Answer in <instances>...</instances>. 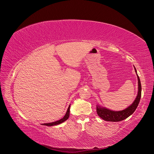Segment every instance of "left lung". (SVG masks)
<instances>
[{
	"label": "left lung",
	"instance_id": "8db88e82",
	"mask_svg": "<svg viewBox=\"0 0 154 154\" xmlns=\"http://www.w3.org/2000/svg\"><path fill=\"white\" fill-rule=\"evenodd\" d=\"M135 71L137 73V78H138V91L137 93V96L134 100V101L132 103L130 106H129L126 109H123V110L121 111H113L111 109H107L105 107H102L99 105L97 106V112L98 115L100 117L101 119L105 121L108 122H120L122 120H123L128 118L131 115H132L134 112L137 109L139 102H140V98H141V91H142V86H141V83L140 78H139L137 70L134 66Z\"/></svg>",
	"mask_w": 154,
	"mask_h": 154
}]
</instances>
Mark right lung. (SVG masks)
I'll use <instances>...</instances> for the list:
<instances>
[{
    "mask_svg": "<svg viewBox=\"0 0 154 154\" xmlns=\"http://www.w3.org/2000/svg\"><path fill=\"white\" fill-rule=\"evenodd\" d=\"M69 108H70V105L69 106L68 109H67V112L66 113L65 115L64 116V117L63 119L57 120L56 122H51V123H44L42 124L43 125H46V126H49V127H51V126H54V125H59V124L60 123H62L63 122H65L66 120L69 116Z\"/></svg>",
    "mask_w": 154,
    "mask_h": 154,
    "instance_id": "add662e5",
    "label": "right lung"
}]
</instances>
